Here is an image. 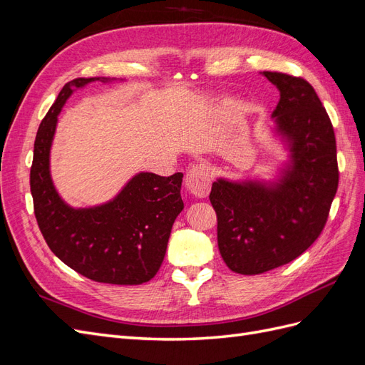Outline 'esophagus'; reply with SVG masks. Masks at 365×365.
Listing matches in <instances>:
<instances>
[{
    "label": "esophagus",
    "instance_id": "obj_1",
    "mask_svg": "<svg viewBox=\"0 0 365 365\" xmlns=\"http://www.w3.org/2000/svg\"><path fill=\"white\" fill-rule=\"evenodd\" d=\"M210 172L205 164H195L187 172L185 176V187L193 196L196 197H205L210 192Z\"/></svg>",
    "mask_w": 365,
    "mask_h": 365
}]
</instances>
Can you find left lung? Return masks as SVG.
I'll return each mask as SVG.
<instances>
[{
    "label": "left lung",
    "mask_w": 365,
    "mask_h": 365,
    "mask_svg": "<svg viewBox=\"0 0 365 365\" xmlns=\"http://www.w3.org/2000/svg\"><path fill=\"white\" fill-rule=\"evenodd\" d=\"M263 76L280 91L272 113L288 141L291 165L271 185L217 180L210 202L217 216V247L227 267L256 275L297 259L322 235L338 189L332 121L312 85L279 71Z\"/></svg>",
    "instance_id": "1"
}]
</instances>
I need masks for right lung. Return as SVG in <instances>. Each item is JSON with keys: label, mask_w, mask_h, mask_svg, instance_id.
<instances>
[{"label": "right lung", "mask_w": 365, "mask_h": 365, "mask_svg": "<svg viewBox=\"0 0 365 365\" xmlns=\"http://www.w3.org/2000/svg\"><path fill=\"white\" fill-rule=\"evenodd\" d=\"M94 81L101 79L79 77L65 83L41 121L30 169L33 207L47 245L71 269L98 283L141 284L158 272L172 225L184 208L182 173L141 172L113 201L93 208H71L61 200L50 176L58 114L73 88Z\"/></svg>", "instance_id": "right-lung-1"}]
</instances>
